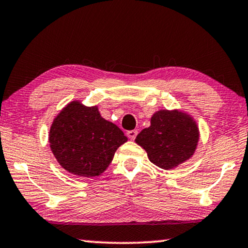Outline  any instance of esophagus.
I'll list each match as a JSON object with an SVG mask.
<instances>
[{
  "label": "esophagus",
  "instance_id": "1",
  "mask_svg": "<svg viewBox=\"0 0 248 248\" xmlns=\"http://www.w3.org/2000/svg\"><path fill=\"white\" fill-rule=\"evenodd\" d=\"M126 135H127V138L130 139V140H135L136 135H138V131H136V130L128 131V132L126 133Z\"/></svg>",
  "mask_w": 248,
  "mask_h": 248
}]
</instances>
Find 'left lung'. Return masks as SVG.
Listing matches in <instances>:
<instances>
[{
	"instance_id": "left-lung-1",
	"label": "left lung",
	"mask_w": 248,
	"mask_h": 248,
	"mask_svg": "<svg viewBox=\"0 0 248 248\" xmlns=\"http://www.w3.org/2000/svg\"><path fill=\"white\" fill-rule=\"evenodd\" d=\"M199 141L196 122L180 110L162 109L151 117V125L136 136L151 162L164 170L184 163L193 155Z\"/></svg>"
}]
</instances>
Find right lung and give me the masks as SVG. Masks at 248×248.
<instances>
[{
    "label": "right lung",
    "mask_w": 248,
    "mask_h": 248,
    "mask_svg": "<svg viewBox=\"0 0 248 248\" xmlns=\"http://www.w3.org/2000/svg\"><path fill=\"white\" fill-rule=\"evenodd\" d=\"M127 141L112 122L100 116L97 106L74 100L58 114L50 127L49 143L64 170L78 177H97Z\"/></svg>",
    "instance_id": "add662e5"
}]
</instances>
